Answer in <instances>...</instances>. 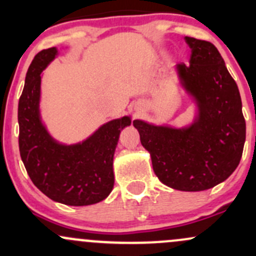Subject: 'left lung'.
<instances>
[{"label":"left lung","mask_w":256,"mask_h":256,"mask_svg":"<svg viewBox=\"0 0 256 256\" xmlns=\"http://www.w3.org/2000/svg\"><path fill=\"white\" fill-rule=\"evenodd\" d=\"M190 66L177 64L186 88L200 104L198 121L186 130L135 120L154 174L178 190L214 187L238 167L245 142V118L238 85L220 53L208 40L184 38Z\"/></svg>","instance_id":"left-lung-1"}]
</instances>
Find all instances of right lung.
<instances>
[{"instance_id":"obj_1","label":"right lung","mask_w":256,"mask_h":256,"mask_svg":"<svg viewBox=\"0 0 256 256\" xmlns=\"http://www.w3.org/2000/svg\"><path fill=\"white\" fill-rule=\"evenodd\" d=\"M56 49L40 50L30 63L18 102L20 154L36 187L56 202L89 206L105 200L114 187L112 158L120 131L130 125L125 116L102 126L76 146L56 144L42 125L38 112L40 73Z\"/></svg>"}]
</instances>
